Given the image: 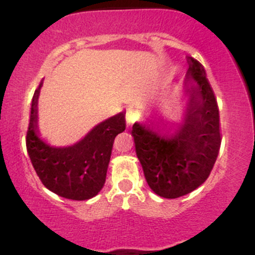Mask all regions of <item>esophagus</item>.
<instances>
[{"label":"esophagus","mask_w":255,"mask_h":255,"mask_svg":"<svg viewBox=\"0 0 255 255\" xmlns=\"http://www.w3.org/2000/svg\"><path fill=\"white\" fill-rule=\"evenodd\" d=\"M140 114H138V110L135 109V108H128V113H127V123L128 125L133 124L136 120L138 119Z\"/></svg>","instance_id":"esophagus-1"}]
</instances>
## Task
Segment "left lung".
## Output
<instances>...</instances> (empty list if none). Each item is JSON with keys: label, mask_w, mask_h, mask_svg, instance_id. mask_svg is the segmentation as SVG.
Segmentation results:
<instances>
[{"label": "left lung", "mask_w": 255, "mask_h": 255, "mask_svg": "<svg viewBox=\"0 0 255 255\" xmlns=\"http://www.w3.org/2000/svg\"><path fill=\"white\" fill-rule=\"evenodd\" d=\"M183 82L187 105L183 122L172 133H158L151 124L132 125L135 150L146 182L163 198L192 192L208 178L221 147L219 110L198 60L187 57Z\"/></svg>", "instance_id": "1"}]
</instances>
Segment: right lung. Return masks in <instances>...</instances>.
Segmentation results:
<instances>
[{"label":"right lung","mask_w":255,"mask_h":255,"mask_svg":"<svg viewBox=\"0 0 255 255\" xmlns=\"http://www.w3.org/2000/svg\"><path fill=\"white\" fill-rule=\"evenodd\" d=\"M42 84L32 99L26 136L32 165L43 185L55 195L74 201L89 200L104 186L114 138L127 127L125 113L98 124L74 145L54 147L39 137L37 105Z\"/></svg>","instance_id":"1"}]
</instances>
